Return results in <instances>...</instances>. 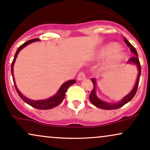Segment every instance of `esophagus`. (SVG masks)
Here are the masks:
<instances>
[{"mask_svg": "<svg viewBox=\"0 0 150 150\" xmlns=\"http://www.w3.org/2000/svg\"><path fill=\"white\" fill-rule=\"evenodd\" d=\"M85 78H86L85 73H84L83 71L79 72L78 76H77V79H78L79 81H81V80H83Z\"/></svg>", "mask_w": 150, "mask_h": 150, "instance_id": "34e87169", "label": "esophagus"}]
</instances>
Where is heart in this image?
<instances>
[{"label": "heart", "mask_w": 150, "mask_h": 150, "mask_svg": "<svg viewBox=\"0 0 150 150\" xmlns=\"http://www.w3.org/2000/svg\"><path fill=\"white\" fill-rule=\"evenodd\" d=\"M119 45L117 43H111L104 45L98 50L96 57L98 59H103L107 57H110L105 63V67L107 69H112L121 63L125 59V54L119 51Z\"/></svg>", "instance_id": "heart-1"}]
</instances>
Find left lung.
<instances>
[{
	"instance_id": "1",
	"label": "left lung",
	"mask_w": 150,
	"mask_h": 150,
	"mask_svg": "<svg viewBox=\"0 0 150 150\" xmlns=\"http://www.w3.org/2000/svg\"><path fill=\"white\" fill-rule=\"evenodd\" d=\"M124 41L125 43H126V45L129 47L130 50H131V52L135 54V56H133V57L130 58L128 61V63H129V64H133L136 65L138 69V78H137L135 86L133 87V90H132L131 92L128 93L127 96H125L122 99V100H121L120 102H119V103H106V102L102 101L101 100H100L99 98L97 97L96 93V81L95 79H91V80H92V81L93 83V86H94V87H93L92 92L91 93V94H90L89 96V100L93 105H94L95 106L98 107V108L103 109V110H117V109L120 108V107L124 106V105H126V103H128V102L131 101V100L133 98V97L135 96V93L137 92L139 81H140V74H141V67H140V63L138 59V52H137V51L135 50V47L129 43V41H128L126 38H124Z\"/></svg>"
}]
</instances>
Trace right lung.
<instances>
[{
	"mask_svg": "<svg viewBox=\"0 0 150 150\" xmlns=\"http://www.w3.org/2000/svg\"><path fill=\"white\" fill-rule=\"evenodd\" d=\"M37 40H39L38 38H33V39L29 40L28 41H26L24 43V44H22V45H20L18 47V49L17 50V52L15 54V57H14L13 61L12 62V65H11V72H12V79H13V82H14V85H15V89L17 91V93H18L19 96L20 97L21 99H22L23 101L25 102L26 103H27L28 105H31V107H34L36 109H38V110H50V109L54 108V107L57 106L60 104L63 101V100L64 99L65 97V93H66L67 91L69 88L70 86L73 85L74 83H75L76 81L75 80H70L64 83L61 86L60 88L59 89L58 92L54 95V96L51 97V98H48L47 100H30L29 98H26V97H24L22 93H20V91H19L18 88H17V86L15 84V79H14V75H13V67H14V64H15V62L16 58H17V54H19V51L22 50V48H24L26 45H29V43H33V42L37 41Z\"/></svg>",
	"mask_w": 150,
	"mask_h": 150,
	"instance_id": "1",
	"label": "right lung"
}]
</instances>
